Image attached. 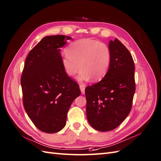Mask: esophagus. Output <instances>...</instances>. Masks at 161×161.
<instances>
[{
  "instance_id": "obj_1",
  "label": "esophagus",
  "mask_w": 161,
  "mask_h": 161,
  "mask_svg": "<svg viewBox=\"0 0 161 161\" xmlns=\"http://www.w3.org/2000/svg\"><path fill=\"white\" fill-rule=\"evenodd\" d=\"M80 89L81 90V94H85V87L84 85H80Z\"/></svg>"
}]
</instances>
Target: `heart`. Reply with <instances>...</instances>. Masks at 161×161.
I'll use <instances>...</instances> for the list:
<instances>
[{"instance_id":"b5f03b06","label":"heart","mask_w":161,"mask_h":161,"mask_svg":"<svg viewBox=\"0 0 161 161\" xmlns=\"http://www.w3.org/2000/svg\"><path fill=\"white\" fill-rule=\"evenodd\" d=\"M110 62L111 52L108 47L92 39H82L72 43L61 59L64 69L69 77H74L81 67L82 69L77 77L80 81L92 78L94 81L102 80L107 74Z\"/></svg>"}]
</instances>
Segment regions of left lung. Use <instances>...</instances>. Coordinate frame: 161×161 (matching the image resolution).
Instances as JSON below:
<instances>
[{
	"label": "left lung",
	"mask_w": 161,
	"mask_h": 161,
	"mask_svg": "<svg viewBox=\"0 0 161 161\" xmlns=\"http://www.w3.org/2000/svg\"><path fill=\"white\" fill-rule=\"evenodd\" d=\"M111 62L103 78L86 87V115L97 130L108 132L125 120L132 108L134 92V64L132 57L120 41L110 40Z\"/></svg>",
	"instance_id": "8db88e82"
}]
</instances>
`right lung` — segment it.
<instances>
[{"instance_id":"obj_1","label":"right lung","mask_w":161,"mask_h":161,"mask_svg":"<svg viewBox=\"0 0 161 161\" xmlns=\"http://www.w3.org/2000/svg\"><path fill=\"white\" fill-rule=\"evenodd\" d=\"M71 37L46 36L29 53L20 79L28 116L38 129L55 133L65 126L72 102L81 94L79 86L62 66V47Z\"/></svg>"}]
</instances>
